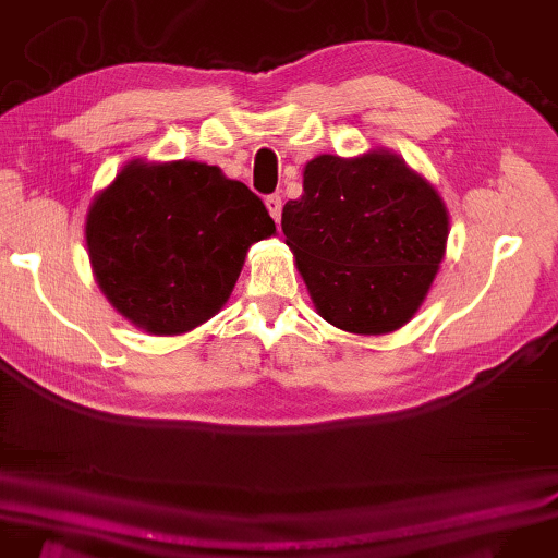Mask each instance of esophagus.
Masks as SVG:
<instances>
[{"instance_id": "1", "label": "esophagus", "mask_w": 558, "mask_h": 558, "mask_svg": "<svg viewBox=\"0 0 558 558\" xmlns=\"http://www.w3.org/2000/svg\"><path fill=\"white\" fill-rule=\"evenodd\" d=\"M265 206H268L272 220H276V223H278V220H280V214H282V198L278 196V193H272V196L265 198Z\"/></svg>"}]
</instances>
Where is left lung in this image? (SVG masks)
Returning <instances> with one entry per match:
<instances>
[{"mask_svg":"<svg viewBox=\"0 0 558 558\" xmlns=\"http://www.w3.org/2000/svg\"><path fill=\"white\" fill-rule=\"evenodd\" d=\"M282 233L320 317L355 335H385L427 298L449 216L397 154H323L305 166L303 196L282 208Z\"/></svg>","mask_w":558,"mask_h":558,"instance_id":"1","label":"left lung"}]
</instances>
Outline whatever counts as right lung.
Instances as JSON below:
<instances>
[{
    "mask_svg": "<svg viewBox=\"0 0 558 558\" xmlns=\"http://www.w3.org/2000/svg\"><path fill=\"white\" fill-rule=\"evenodd\" d=\"M276 233L263 201L218 166L121 168L86 214L94 276L109 303L151 335H181L231 298L245 253Z\"/></svg>",
    "mask_w": 558,
    "mask_h": 558,
    "instance_id": "obj_1",
    "label": "right lung"
}]
</instances>
